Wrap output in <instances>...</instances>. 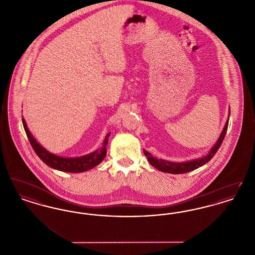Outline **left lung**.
Segmentation results:
<instances>
[{
  "label": "left lung",
  "mask_w": 255,
  "mask_h": 255,
  "mask_svg": "<svg viewBox=\"0 0 255 255\" xmlns=\"http://www.w3.org/2000/svg\"><path fill=\"white\" fill-rule=\"evenodd\" d=\"M230 117V116H229ZM228 126H229V120L228 122H226V125L224 127V130L221 133L220 137H219L218 141L216 142V144L214 147L210 150V152L203 158H197L194 160H190V161H185V162H171V161H167L164 159H160V158H156L152 157V155L147 152V151H143L146 158H148L149 162L156 167L157 169L165 173H170V174H182V173H187L190 171L197 169L201 166H203L204 164H206V162H208L211 158L214 157V155L217 153L220 146L222 145V142L225 138V135L227 133V130H228Z\"/></svg>",
  "instance_id": "left-lung-1"
}]
</instances>
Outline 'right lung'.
<instances>
[{
    "label": "right lung",
    "mask_w": 255,
    "mask_h": 255,
    "mask_svg": "<svg viewBox=\"0 0 255 255\" xmlns=\"http://www.w3.org/2000/svg\"><path fill=\"white\" fill-rule=\"evenodd\" d=\"M23 125H24V131L27 135V138L32 146L34 152L36 153L37 156L41 158L47 165L53 169L60 170L64 172H71V173H79L84 172L87 170L92 169L97 164H99L103 158L106 156V145L108 143V137L110 133L107 134L103 145L101 146L100 149L97 150L96 152L83 156L81 158H61L58 156H55L51 153L48 152L45 148L40 145L35 138L32 136V134L28 131L26 123L24 122V119H22Z\"/></svg>",
    "instance_id": "obj_1"
}]
</instances>
